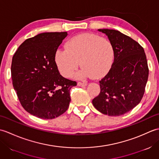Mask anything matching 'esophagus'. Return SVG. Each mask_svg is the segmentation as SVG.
Here are the masks:
<instances>
[{
    "mask_svg": "<svg viewBox=\"0 0 159 159\" xmlns=\"http://www.w3.org/2000/svg\"><path fill=\"white\" fill-rule=\"evenodd\" d=\"M77 85L79 87H85L87 85V83H81V82H78Z\"/></svg>",
    "mask_w": 159,
    "mask_h": 159,
    "instance_id": "1",
    "label": "esophagus"
}]
</instances>
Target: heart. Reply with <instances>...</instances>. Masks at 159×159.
<instances>
[{
	"label": "heart",
	"instance_id": "heart-1",
	"mask_svg": "<svg viewBox=\"0 0 159 159\" xmlns=\"http://www.w3.org/2000/svg\"><path fill=\"white\" fill-rule=\"evenodd\" d=\"M65 46L56 52L55 61L61 74L66 78L73 75L80 62L83 67L76 73V78L83 79L93 76L99 79L109 72L114 62L113 43L98 35H78L68 40Z\"/></svg>",
	"mask_w": 159,
	"mask_h": 159
}]
</instances>
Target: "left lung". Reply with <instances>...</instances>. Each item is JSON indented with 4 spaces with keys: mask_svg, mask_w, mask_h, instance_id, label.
<instances>
[{
    "mask_svg": "<svg viewBox=\"0 0 159 159\" xmlns=\"http://www.w3.org/2000/svg\"><path fill=\"white\" fill-rule=\"evenodd\" d=\"M113 43L115 59L109 72L100 80V92L92 104L100 113L119 116L142 99L149 70L143 48L130 37L113 29H98Z\"/></svg>",
    "mask_w": 159,
    "mask_h": 159,
    "instance_id": "obj_1",
    "label": "left lung"
}]
</instances>
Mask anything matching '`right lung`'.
<instances>
[{
	"label": "right lung",
	"mask_w": 159,
	"mask_h": 159,
	"mask_svg": "<svg viewBox=\"0 0 159 159\" xmlns=\"http://www.w3.org/2000/svg\"><path fill=\"white\" fill-rule=\"evenodd\" d=\"M67 32L43 33L26 39L11 67L13 89L28 113L42 119L59 117L68 109L70 91L76 82L61 75L55 61Z\"/></svg>",
	"instance_id": "obj_1"
}]
</instances>
